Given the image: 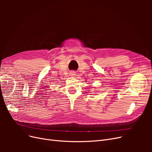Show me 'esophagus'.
Returning <instances> with one entry per match:
<instances>
[{
  "mask_svg": "<svg viewBox=\"0 0 152 152\" xmlns=\"http://www.w3.org/2000/svg\"><path fill=\"white\" fill-rule=\"evenodd\" d=\"M71 74H72L71 75H74V73H71Z\"/></svg>",
  "mask_w": 152,
  "mask_h": 152,
  "instance_id": "34e87169",
  "label": "esophagus"
}]
</instances>
